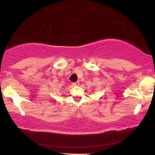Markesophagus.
<instances>
[{
  "mask_svg": "<svg viewBox=\"0 0 155 155\" xmlns=\"http://www.w3.org/2000/svg\"><path fill=\"white\" fill-rule=\"evenodd\" d=\"M73 86H78V85H79V82H74L72 84Z\"/></svg>",
  "mask_w": 155,
  "mask_h": 155,
  "instance_id": "1",
  "label": "esophagus"
}]
</instances>
